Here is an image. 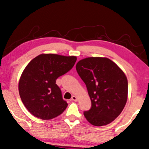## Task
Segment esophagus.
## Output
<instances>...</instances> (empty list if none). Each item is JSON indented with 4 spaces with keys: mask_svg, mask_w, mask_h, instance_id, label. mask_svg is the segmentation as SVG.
<instances>
[{
    "mask_svg": "<svg viewBox=\"0 0 149 149\" xmlns=\"http://www.w3.org/2000/svg\"><path fill=\"white\" fill-rule=\"evenodd\" d=\"M71 100H73V101L76 102L77 100H78V98H77V97L75 96V95H73L72 97H71Z\"/></svg>",
    "mask_w": 149,
    "mask_h": 149,
    "instance_id": "34e87169",
    "label": "esophagus"
}]
</instances>
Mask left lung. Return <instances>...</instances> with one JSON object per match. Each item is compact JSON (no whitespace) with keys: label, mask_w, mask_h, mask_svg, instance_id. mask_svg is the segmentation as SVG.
Instances as JSON below:
<instances>
[{"label":"left lung","mask_w":149,"mask_h":149,"mask_svg":"<svg viewBox=\"0 0 149 149\" xmlns=\"http://www.w3.org/2000/svg\"><path fill=\"white\" fill-rule=\"evenodd\" d=\"M76 68L91 101V109L84 112V117L94 126L109 125L121 113L127 103L128 81L125 73L107 58H84Z\"/></svg>","instance_id":"8db88e82"}]
</instances>
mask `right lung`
<instances>
[{"label":"right lung","instance_id":"add662e5","mask_svg":"<svg viewBox=\"0 0 149 149\" xmlns=\"http://www.w3.org/2000/svg\"><path fill=\"white\" fill-rule=\"evenodd\" d=\"M76 56L40 54L29 62L20 76L18 91L24 107L33 116L50 120L63 113L68 104L56 80L72 69Z\"/></svg>","mask_w":149,"mask_h":149}]
</instances>
